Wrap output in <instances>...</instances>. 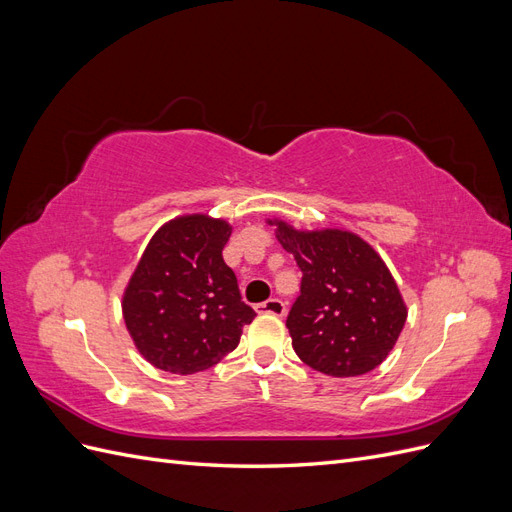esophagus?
Listing matches in <instances>:
<instances>
[{
    "label": "esophagus",
    "instance_id": "34e87169",
    "mask_svg": "<svg viewBox=\"0 0 512 512\" xmlns=\"http://www.w3.org/2000/svg\"><path fill=\"white\" fill-rule=\"evenodd\" d=\"M256 312L258 314H273V316H284L286 314V305L280 299H269V301H262L256 305Z\"/></svg>",
    "mask_w": 512,
    "mask_h": 512
}]
</instances>
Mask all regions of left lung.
<instances>
[{
  "label": "left lung",
  "instance_id": "left-lung-1",
  "mask_svg": "<svg viewBox=\"0 0 512 512\" xmlns=\"http://www.w3.org/2000/svg\"><path fill=\"white\" fill-rule=\"evenodd\" d=\"M273 224V222H271ZM275 237L303 273L286 327L299 359L333 378L363 376L393 350L408 312L374 247L348 230H294Z\"/></svg>",
  "mask_w": 512,
  "mask_h": 512
}]
</instances>
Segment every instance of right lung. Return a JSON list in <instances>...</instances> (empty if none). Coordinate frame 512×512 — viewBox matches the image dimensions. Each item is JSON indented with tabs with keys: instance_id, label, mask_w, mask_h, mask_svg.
I'll list each match as a JSON object with an SVG mask.
<instances>
[{
	"instance_id": "1",
	"label": "right lung",
	"mask_w": 512,
	"mask_h": 512,
	"mask_svg": "<svg viewBox=\"0 0 512 512\" xmlns=\"http://www.w3.org/2000/svg\"><path fill=\"white\" fill-rule=\"evenodd\" d=\"M230 232L224 220L183 215L151 237L121 307L138 352L153 367L181 376L205 371L239 346L254 320L222 258Z\"/></svg>"
}]
</instances>
